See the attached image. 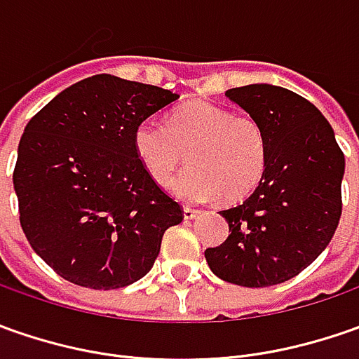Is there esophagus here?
<instances>
[{"instance_id": "esophagus-1", "label": "esophagus", "mask_w": 359, "mask_h": 359, "mask_svg": "<svg viewBox=\"0 0 359 359\" xmlns=\"http://www.w3.org/2000/svg\"><path fill=\"white\" fill-rule=\"evenodd\" d=\"M200 215V210H194V208H184V219H194Z\"/></svg>"}]
</instances>
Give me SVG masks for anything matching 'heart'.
Here are the masks:
<instances>
[{
	"mask_svg": "<svg viewBox=\"0 0 359 359\" xmlns=\"http://www.w3.org/2000/svg\"><path fill=\"white\" fill-rule=\"evenodd\" d=\"M133 149L149 177L165 186L186 158L189 168L172 184L184 201L243 200L264 177L268 140L248 116L205 102L175 109L168 123L145 118L133 131Z\"/></svg>",
	"mask_w": 359,
	"mask_h": 359,
	"instance_id": "1",
	"label": "heart"
}]
</instances>
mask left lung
Here are the masks:
<instances>
[{
  "label": "left lung",
  "mask_w": 359,
  "mask_h": 359,
  "mask_svg": "<svg viewBox=\"0 0 359 359\" xmlns=\"http://www.w3.org/2000/svg\"><path fill=\"white\" fill-rule=\"evenodd\" d=\"M268 140V165L254 194L222 210L228 240L205 250L224 282L266 287L306 269L327 248L341 215L346 159L322 111L294 91L252 83L226 91Z\"/></svg>",
  "instance_id": "1"
}]
</instances>
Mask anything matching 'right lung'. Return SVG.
Instances as JSON below:
<instances>
[{
  "mask_svg": "<svg viewBox=\"0 0 359 359\" xmlns=\"http://www.w3.org/2000/svg\"><path fill=\"white\" fill-rule=\"evenodd\" d=\"M180 95L100 74L57 93L25 126L13 170L21 229L67 282L116 290L151 269L184 215L133 149L140 121Z\"/></svg>",
  "mask_w": 359,
  "mask_h": 359,
  "instance_id": "1",
  "label": "right lung"
}]
</instances>
